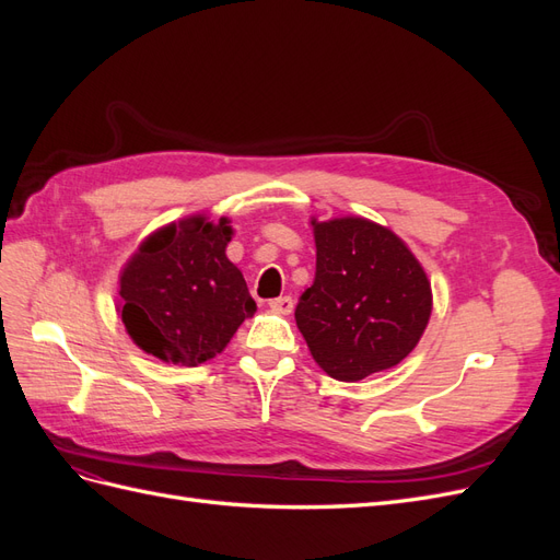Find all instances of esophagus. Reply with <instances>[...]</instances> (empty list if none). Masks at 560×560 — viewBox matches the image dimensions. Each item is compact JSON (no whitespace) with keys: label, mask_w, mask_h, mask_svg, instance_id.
<instances>
[{"label":"esophagus","mask_w":560,"mask_h":560,"mask_svg":"<svg viewBox=\"0 0 560 560\" xmlns=\"http://www.w3.org/2000/svg\"><path fill=\"white\" fill-rule=\"evenodd\" d=\"M270 311L278 313V315H290L294 311V301L292 296H280V299H273L268 303Z\"/></svg>","instance_id":"34e87169"}]
</instances>
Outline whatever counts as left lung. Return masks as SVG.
Wrapping results in <instances>:
<instances>
[{"label": "left lung", "mask_w": 560, "mask_h": 560, "mask_svg": "<svg viewBox=\"0 0 560 560\" xmlns=\"http://www.w3.org/2000/svg\"><path fill=\"white\" fill-rule=\"evenodd\" d=\"M315 280L294 311L315 362L348 383L399 364L432 313L428 276L409 247L360 217L315 224Z\"/></svg>", "instance_id": "8db88e82"}]
</instances>
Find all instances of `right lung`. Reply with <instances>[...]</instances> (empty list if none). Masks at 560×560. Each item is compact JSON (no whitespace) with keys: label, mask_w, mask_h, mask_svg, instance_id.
I'll return each mask as SVG.
<instances>
[{"label":"right lung","mask_w":560,"mask_h":560,"mask_svg":"<svg viewBox=\"0 0 560 560\" xmlns=\"http://www.w3.org/2000/svg\"><path fill=\"white\" fill-rule=\"evenodd\" d=\"M194 217L154 233L121 276L130 338L163 362L198 366L222 352L257 303L226 259L231 226Z\"/></svg>","instance_id":"right-lung-1"}]
</instances>
